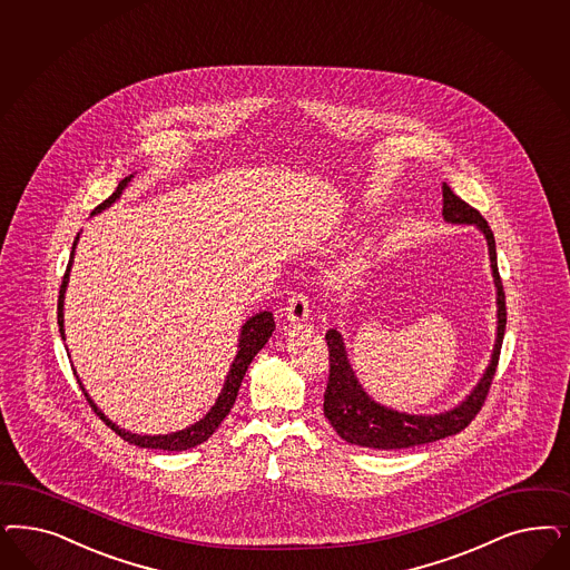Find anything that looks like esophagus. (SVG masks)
Segmentation results:
<instances>
[{
	"label": "esophagus",
	"instance_id": "1",
	"mask_svg": "<svg viewBox=\"0 0 570 570\" xmlns=\"http://www.w3.org/2000/svg\"><path fill=\"white\" fill-rule=\"evenodd\" d=\"M287 321L292 323H302L311 316V304H308V294L306 292H295L289 299H287Z\"/></svg>",
	"mask_w": 570,
	"mask_h": 570
}]
</instances>
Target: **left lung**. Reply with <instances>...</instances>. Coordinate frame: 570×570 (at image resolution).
Returning a JSON list of instances; mask_svg holds the SVG:
<instances>
[{
	"label": "left lung",
	"mask_w": 570,
	"mask_h": 570,
	"mask_svg": "<svg viewBox=\"0 0 570 570\" xmlns=\"http://www.w3.org/2000/svg\"><path fill=\"white\" fill-rule=\"evenodd\" d=\"M442 216L444 220L455 222V224H476L478 228L484 233L487 243H489V254H491V266H493V276L497 285V304H499V327H497V344L493 350V361L487 368L484 377L480 380L476 390L468 396L465 403L455 406L453 411H446L442 415H406L386 409L382 404L373 403L363 387L358 386L348 361L342 337L335 330L325 333L327 340V350H330V377H327V387H325V403L323 411L325 417L330 420L333 430L352 444L358 446H368V449H409L417 444H428V442L441 441L446 436L460 434L465 430L472 420L480 413L484 406V401L489 396V390L495 377L497 365H499V354H501V344H503V333H505V292L503 283L497 268L495 237L489 226V222L482 218V214L470 203L460 199L451 186L442 184Z\"/></svg>",
	"instance_id": "8db88e82"
}]
</instances>
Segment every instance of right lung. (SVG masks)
Instances as JSON below:
<instances>
[{
	"instance_id": "obj_1",
	"label": "right lung",
	"mask_w": 570,
	"mask_h": 570,
	"mask_svg": "<svg viewBox=\"0 0 570 570\" xmlns=\"http://www.w3.org/2000/svg\"><path fill=\"white\" fill-rule=\"evenodd\" d=\"M129 178H131V176L124 178L121 183L117 184L115 193L110 195L107 202L100 203V205L94 209V214H96L98 209H102V207H107V205L115 202V199L121 195V190H124V186L128 184ZM75 243H77V237H75L73 240V249ZM71 262H73V252H71V257H69L67 271H65L62 283H60V295H58V327H60V335H62V337H65V331H62V297H65V287H67ZM273 331H275L273 313L256 314V316H252V318L243 325L239 340V354H237V358H235V363H233V367H230V373H228V377H226V384L222 387L218 403L212 406V411L203 417L202 422L186 428L183 432H176V434H167V436H136V434H129V432L119 430L115 423L109 422V420L96 409V404L90 401V396H88V392L81 386V382H79V380H77V382H79V387L83 390V396H86L88 404L92 406L94 413H96L102 422L107 423L117 436H121L124 441L129 442V444H136V446H145V449L186 451V449H193V446L202 444L203 441H207V439L218 430V425L224 422V417L230 413L233 404L237 401V394H239L240 382H243V377H245V371L249 367V363L254 361V356H256L257 352L262 350V346L268 342V337L273 335Z\"/></svg>"
}]
</instances>
